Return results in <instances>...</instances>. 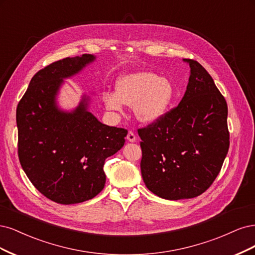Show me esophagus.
Instances as JSON below:
<instances>
[{
  "mask_svg": "<svg viewBox=\"0 0 255 255\" xmlns=\"http://www.w3.org/2000/svg\"><path fill=\"white\" fill-rule=\"evenodd\" d=\"M127 139H128L129 142H131V143H133V142L136 141V136H135V134L132 132V131H129V132H128V134H127Z\"/></svg>",
  "mask_w": 255,
  "mask_h": 255,
  "instance_id": "1",
  "label": "esophagus"
}]
</instances>
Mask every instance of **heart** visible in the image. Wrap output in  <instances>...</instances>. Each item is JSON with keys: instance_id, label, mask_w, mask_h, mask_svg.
Listing matches in <instances>:
<instances>
[{"instance_id": "1", "label": "heart", "mask_w": 255, "mask_h": 255, "mask_svg": "<svg viewBox=\"0 0 255 255\" xmlns=\"http://www.w3.org/2000/svg\"><path fill=\"white\" fill-rule=\"evenodd\" d=\"M175 96V88L165 77L147 71L126 74L117 81V93L106 91L103 102L106 108L122 112L124 105L133 106L137 121L153 124L166 113Z\"/></svg>"}]
</instances>
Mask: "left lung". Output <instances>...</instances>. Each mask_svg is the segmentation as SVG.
<instances>
[{
	"label": "left lung",
	"instance_id": "8db88e82",
	"mask_svg": "<svg viewBox=\"0 0 255 255\" xmlns=\"http://www.w3.org/2000/svg\"><path fill=\"white\" fill-rule=\"evenodd\" d=\"M183 61L191 71L181 102L157 123L137 130L144 183L167 200L190 199L207 191L230 145L225 97L199 62Z\"/></svg>",
	"mask_w": 255,
	"mask_h": 255
}]
</instances>
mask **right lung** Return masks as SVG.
<instances>
[{"label": "right lung", "mask_w": 255, "mask_h": 255, "mask_svg": "<svg viewBox=\"0 0 255 255\" xmlns=\"http://www.w3.org/2000/svg\"><path fill=\"white\" fill-rule=\"evenodd\" d=\"M95 59L91 54L68 57L40 70L17 108L21 166L37 190L57 203H80L100 194L105 160L124 146L128 133L98 121L89 111L86 94L71 111L58 105L64 79Z\"/></svg>", "instance_id": "1"}]
</instances>
